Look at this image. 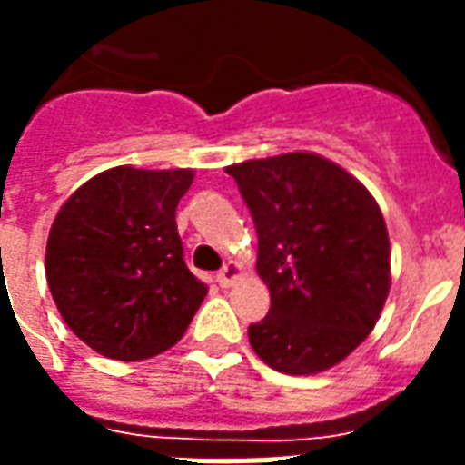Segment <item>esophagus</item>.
<instances>
[{"label":"esophagus","instance_id":"34e87169","mask_svg":"<svg viewBox=\"0 0 465 465\" xmlns=\"http://www.w3.org/2000/svg\"><path fill=\"white\" fill-rule=\"evenodd\" d=\"M242 273H243L242 266H239L236 261H229V263L216 273V283L222 285V288H229V285H233L239 278H242Z\"/></svg>","mask_w":465,"mask_h":465}]
</instances>
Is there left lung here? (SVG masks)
<instances>
[{
	"instance_id": "8db88e82",
	"label": "left lung",
	"mask_w": 465,
	"mask_h": 465,
	"mask_svg": "<svg viewBox=\"0 0 465 465\" xmlns=\"http://www.w3.org/2000/svg\"><path fill=\"white\" fill-rule=\"evenodd\" d=\"M259 233L256 271L271 311L249 325L253 352L278 372L342 362L390 293V236L374 197L340 164L288 153L226 167Z\"/></svg>"
}]
</instances>
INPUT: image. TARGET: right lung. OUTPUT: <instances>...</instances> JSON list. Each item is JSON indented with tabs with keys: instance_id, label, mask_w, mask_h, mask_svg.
Segmentation results:
<instances>
[{
	"instance_id": "add662e5",
	"label": "right lung",
	"mask_w": 465,
	"mask_h": 465,
	"mask_svg": "<svg viewBox=\"0 0 465 465\" xmlns=\"http://www.w3.org/2000/svg\"><path fill=\"white\" fill-rule=\"evenodd\" d=\"M192 170L113 167L75 189L46 243L61 318L98 355L137 362L184 335L206 285L184 263L174 212Z\"/></svg>"
}]
</instances>
